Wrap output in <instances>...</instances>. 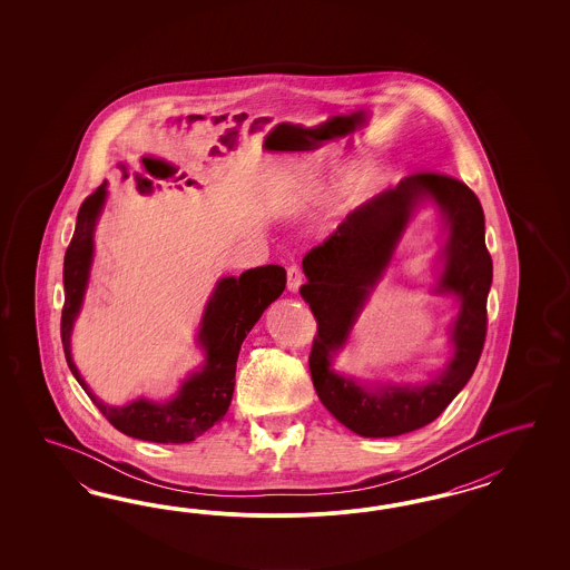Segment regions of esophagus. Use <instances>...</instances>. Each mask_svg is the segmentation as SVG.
Here are the masks:
<instances>
[{
	"instance_id": "1",
	"label": "esophagus",
	"mask_w": 570,
	"mask_h": 570,
	"mask_svg": "<svg viewBox=\"0 0 570 570\" xmlns=\"http://www.w3.org/2000/svg\"><path fill=\"white\" fill-rule=\"evenodd\" d=\"M286 284H288V291H291V293H296L298 286L303 284V272H301L298 265H291V267H288V272H286Z\"/></svg>"
}]
</instances>
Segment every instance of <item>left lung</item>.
Instances as JSON below:
<instances>
[{
    "instance_id": "obj_1",
    "label": "left lung",
    "mask_w": 570,
    "mask_h": 570,
    "mask_svg": "<svg viewBox=\"0 0 570 570\" xmlns=\"http://www.w3.org/2000/svg\"><path fill=\"white\" fill-rule=\"evenodd\" d=\"M422 197H431L449 219L446 272L442 289L455 292L463 309L454 327L456 355L449 370L424 387H385L370 394L328 370V357L343 345L409 215ZM307 282L301 296L317 322L309 353L313 386L320 401L348 431L362 436H397L436 420L466 386L483 353L487 296L493 261L484 244V213L464 181L443 173L420 171L403 177L395 188L380 191L303 259Z\"/></svg>"
}]
</instances>
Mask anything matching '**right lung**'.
I'll use <instances>...</instances> for the list:
<instances>
[{
    "instance_id": "obj_1",
    "label": "right lung",
    "mask_w": 570,
    "mask_h": 570,
    "mask_svg": "<svg viewBox=\"0 0 570 570\" xmlns=\"http://www.w3.org/2000/svg\"><path fill=\"white\" fill-rule=\"evenodd\" d=\"M139 191H153L150 179H139ZM106 190L100 186L83 200L77 215L75 234L65 255V305L60 320V336L65 357L72 376L83 386L87 397L104 417L122 434L153 443H190L224 417L232 395L236 362L242 341L286 288V269L279 265H263L244 272L240 277L219 282L205 311L200 343L207 348V365L203 372L184 382L179 395L169 403H153L138 399L125 407L104 405L79 376L70 357V328L79 313L86 293L87 272L94 253V225L100 215Z\"/></svg>"
}]
</instances>
